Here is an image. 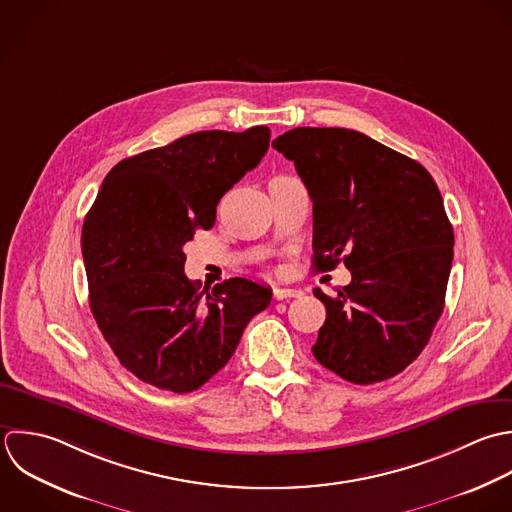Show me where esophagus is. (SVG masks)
<instances>
[{
	"label": "esophagus",
	"mask_w": 512,
	"mask_h": 512,
	"mask_svg": "<svg viewBox=\"0 0 512 512\" xmlns=\"http://www.w3.org/2000/svg\"><path fill=\"white\" fill-rule=\"evenodd\" d=\"M301 295H303L301 289H289V287H277V289L273 291V297H275L277 301H283V299H297V297H301Z\"/></svg>",
	"instance_id": "34e87169"
}]
</instances>
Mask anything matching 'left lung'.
<instances>
[{
	"mask_svg": "<svg viewBox=\"0 0 512 512\" xmlns=\"http://www.w3.org/2000/svg\"><path fill=\"white\" fill-rule=\"evenodd\" d=\"M313 201V267L345 263L353 279L327 307L315 359L371 385L399 375L429 343L445 307L453 225L431 173L343 127H297L273 141Z\"/></svg>",
	"mask_w": 512,
	"mask_h": 512,
	"instance_id": "1",
	"label": "left lung"
}]
</instances>
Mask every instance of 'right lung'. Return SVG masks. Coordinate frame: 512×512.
Instances as JSON below:
<instances>
[{
	"label": "right lung",
	"instance_id": "add662e5",
	"mask_svg": "<svg viewBox=\"0 0 512 512\" xmlns=\"http://www.w3.org/2000/svg\"><path fill=\"white\" fill-rule=\"evenodd\" d=\"M265 125L197 131L119 161L83 221L89 307L103 339L143 383L191 393L233 357L271 289L233 277L199 289L183 245L211 229L219 199L269 149Z\"/></svg>",
	"mask_w": 512,
	"mask_h": 512
}]
</instances>
